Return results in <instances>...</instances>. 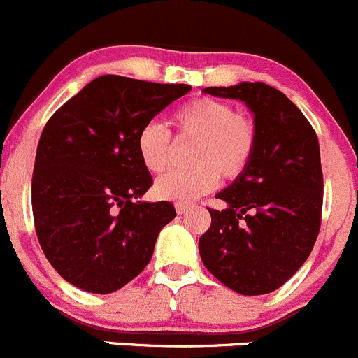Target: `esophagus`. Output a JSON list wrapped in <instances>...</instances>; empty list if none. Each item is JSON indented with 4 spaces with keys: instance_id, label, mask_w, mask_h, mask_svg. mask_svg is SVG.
<instances>
[{
    "instance_id": "1",
    "label": "esophagus",
    "mask_w": 358,
    "mask_h": 358,
    "mask_svg": "<svg viewBox=\"0 0 358 358\" xmlns=\"http://www.w3.org/2000/svg\"><path fill=\"white\" fill-rule=\"evenodd\" d=\"M175 208H176V213H180V215H182V213L189 212V210L192 208V205H189V203H176Z\"/></svg>"
}]
</instances>
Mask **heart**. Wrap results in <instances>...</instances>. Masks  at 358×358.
<instances>
[{"label": "heart", "mask_w": 358, "mask_h": 358, "mask_svg": "<svg viewBox=\"0 0 358 358\" xmlns=\"http://www.w3.org/2000/svg\"><path fill=\"white\" fill-rule=\"evenodd\" d=\"M180 136L198 139L192 153L196 168L189 171H169L157 178L153 190L162 199L189 203L206 194L222 178H236L256 150L255 123L236 115L228 102L198 99L187 102L173 116ZM141 164L150 173H162L169 166L171 136L157 122L143 125L136 138Z\"/></svg>", "instance_id": "obj_1"}]
</instances>
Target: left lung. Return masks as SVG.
I'll list each match as a JSON object with an SVG mask.
<instances>
[{"label": "left lung", "instance_id": "8db88e82", "mask_svg": "<svg viewBox=\"0 0 358 358\" xmlns=\"http://www.w3.org/2000/svg\"><path fill=\"white\" fill-rule=\"evenodd\" d=\"M205 93L240 100L255 116V155L215 198L212 224L199 238L203 265L240 295L280 288L315 247L323 175L315 129L282 92L265 83L212 86Z\"/></svg>", "mask_w": 358, "mask_h": 358}]
</instances>
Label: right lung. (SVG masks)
Listing matches in <instances>:
<instances>
[{
  "mask_svg": "<svg viewBox=\"0 0 358 358\" xmlns=\"http://www.w3.org/2000/svg\"><path fill=\"white\" fill-rule=\"evenodd\" d=\"M189 92V85L100 76L43 127L33 219L45 258L76 288L113 293L152 259L160 229L176 212L168 201H139L152 175L139 160L136 138Z\"/></svg>",
  "mask_w": 358,
  "mask_h": 358,
  "instance_id": "add662e5",
  "label": "right lung"
}]
</instances>
